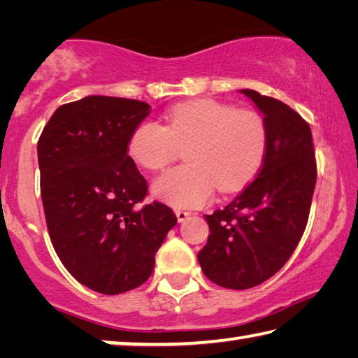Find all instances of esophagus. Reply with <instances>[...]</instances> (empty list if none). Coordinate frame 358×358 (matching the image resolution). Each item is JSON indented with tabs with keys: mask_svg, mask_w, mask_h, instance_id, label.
Masks as SVG:
<instances>
[{
	"mask_svg": "<svg viewBox=\"0 0 358 358\" xmlns=\"http://www.w3.org/2000/svg\"><path fill=\"white\" fill-rule=\"evenodd\" d=\"M175 215H177V220L181 222V221H185L186 217H189L191 216V213L189 211H185V210H177L175 211Z\"/></svg>",
	"mask_w": 358,
	"mask_h": 358,
	"instance_id": "esophagus-1",
	"label": "esophagus"
}]
</instances>
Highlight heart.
<instances>
[{
    "instance_id": "heart-1",
    "label": "heart",
    "mask_w": 358,
    "mask_h": 358,
    "mask_svg": "<svg viewBox=\"0 0 358 358\" xmlns=\"http://www.w3.org/2000/svg\"><path fill=\"white\" fill-rule=\"evenodd\" d=\"M187 164L162 173L153 192L177 208L207 203L215 186L222 192L246 185L262 166L268 145L265 120L254 110L213 99L183 102L167 113V126L145 120L132 131L128 153L138 166L161 171L186 147Z\"/></svg>"
}]
</instances>
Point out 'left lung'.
<instances>
[{
  "label": "left lung",
  "instance_id": "obj_1",
  "mask_svg": "<svg viewBox=\"0 0 358 358\" xmlns=\"http://www.w3.org/2000/svg\"><path fill=\"white\" fill-rule=\"evenodd\" d=\"M268 131L257 177L227 207L205 215L210 235L197 254L203 275L243 290L273 276L292 256L310 216L317 167L310 124L294 108L254 90Z\"/></svg>",
  "mask_w": 358,
  "mask_h": 358
}]
</instances>
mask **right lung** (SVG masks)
<instances>
[{"instance_id":"1","label":"right lung","mask_w":358,"mask_h":358,"mask_svg":"<svg viewBox=\"0 0 358 358\" xmlns=\"http://www.w3.org/2000/svg\"><path fill=\"white\" fill-rule=\"evenodd\" d=\"M150 110L137 99L87 96L59 106L38 142L52 245L66 270L99 294L117 295L147 281L177 224L164 203L141 207L148 185L128 143Z\"/></svg>"}]
</instances>
